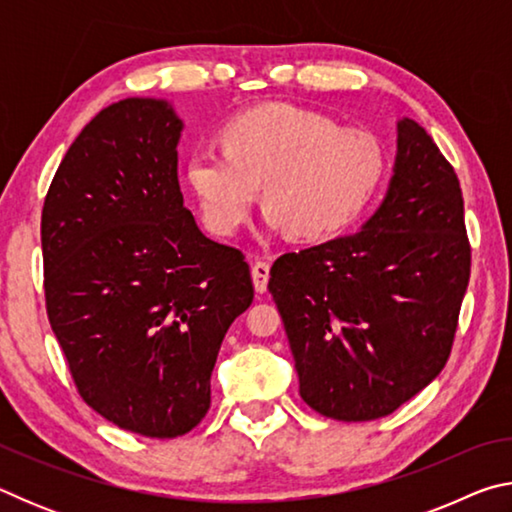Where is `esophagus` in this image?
I'll return each mask as SVG.
<instances>
[{
	"label": "esophagus",
	"mask_w": 512,
	"mask_h": 512,
	"mask_svg": "<svg viewBox=\"0 0 512 512\" xmlns=\"http://www.w3.org/2000/svg\"><path fill=\"white\" fill-rule=\"evenodd\" d=\"M268 273H271V266L264 259H257L253 264V282H255V289L259 293H264L268 287Z\"/></svg>",
	"instance_id": "obj_1"
}]
</instances>
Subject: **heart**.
<instances>
[{"label": "heart", "mask_w": 512, "mask_h": 512, "mask_svg": "<svg viewBox=\"0 0 512 512\" xmlns=\"http://www.w3.org/2000/svg\"><path fill=\"white\" fill-rule=\"evenodd\" d=\"M381 176L384 155L372 137L287 103L244 112L225 128V146H198L187 160V183L219 235L246 223L262 185L273 228L327 237L366 207Z\"/></svg>", "instance_id": "b5f03b06"}]
</instances>
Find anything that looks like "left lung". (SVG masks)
Wrapping results in <instances>:
<instances>
[{
	"label": "left lung",
	"mask_w": 512,
	"mask_h": 512,
	"mask_svg": "<svg viewBox=\"0 0 512 512\" xmlns=\"http://www.w3.org/2000/svg\"><path fill=\"white\" fill-rule=\"evenodd\" d=\"M456 171L413 119L397 121L384 203L361 230L275 259L300 397L325 418L391 415L445 368L470 282Z\"/></svg>",
	"instance_id": "1"
}]
</instances>
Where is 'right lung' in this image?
<instances>
[{"mask_svg": "<svg viewBox=\"0 0 512 512\" xmlns=\"http://www.w3.org/2000/svg\"><path fill=\"white\" fill-rule=\"evenodd\" d=\"M167 101L103 108L69 146L42 207L47 316L85 404L146 438L210 409L223 336L253 302L244 253L183 205Z\"/></svg>", "mask_w": 512, "mask_h": 512, "instance_id": "obj_1", "label": "right lung"}]
</instances>
